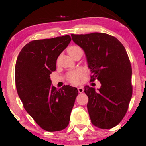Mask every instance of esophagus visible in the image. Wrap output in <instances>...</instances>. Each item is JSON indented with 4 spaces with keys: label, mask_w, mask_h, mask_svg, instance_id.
<instances>
[{
    "label": "esophagus",
    "mask_w": 146,
    "mask_h": 146,
    "mask_svg": "<svg viewBox=\"0 0 146 146\" xmlns=\"http://www.w3.org/2000/svg\"><path fill=\"white\" fill-rule=\"evenodd\" d=\"M78 92H80V93H82L84 91V88H83L82 86H80L78 88Z\"/></svg>",
    "instance_id": "34e87169"
}]
</instances>
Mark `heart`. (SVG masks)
I'll use <instances>...</instances> for the list:
<instances>
[{
    "instance_id": "obj_1",
    "label": "heart",
    "mask_w": 146,
    "mask_h": 146,
    "mask_svg": "<svg viewBox=\"0 0 146 146\" xmlns=\"http://www.w3.org/2000/svg\"><path fill=\"white\" fill-rule=\"evenodd\" d=\"M68 53L70 56L73 58L74 56L77 54H81L82 56L83 51L80 47L77 46V45H72V46H70L68 49ZM82 76V71L79 69L70 71L67 74V78L68 80L70 81L71 82L74 83V84H78V83L80 82Z\"/></svg>"
}]
</instances>
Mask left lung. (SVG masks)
Returning <instances> with one entry per match:
<instances>
[{"label":"left lung","instance_id":"obj_1","mask_svg":"<svg viewBox=\"0 0 146 146\" xmlns=\"http://www.w3.org/2000/svg\"><path fill=\"white\" fill-rule=\"evenodd\" d=\"M72 38L86 54L91 72L90 81H100L98 91L84 87L92 123L98 128H113L121 121L132 96V69L125 48L116 37L104 33L75 35Z\"/></svg>","mask_w":146,"mask_h":146}]
</instances>
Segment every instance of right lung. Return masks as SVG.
Returning a JSON list of instances; mask_svg holds the SVG:
<instances>
[{"label":"right lung","instance_id":"obj_1","mask_svg":"<svg viewBox=\"0 0 146 146\" xmlns=\"http://www.w3.org/2000/svg\"><path fill=\"white\" fill-rule=\"evenodd\" d=\"M70 35L30 41L23 48L15 65V84L26 111L43 129L61 131L68 125L78 94L77 88L52 85L50 74L56 60L70 42Z\"/></svg>","mask_w":146,"mask_h":146}]
</instances>
